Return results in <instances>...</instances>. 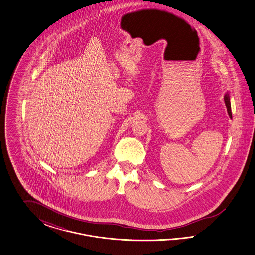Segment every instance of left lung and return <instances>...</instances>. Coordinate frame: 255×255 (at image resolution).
<instances>
[{"instance_id": "1", "label": "left lung", "mask_w": 255, "mask_h": 255, "mask_svg": "<svg viewBox=\"0 0 255 255\" xmlns=\"http://www.w3.org/2000/svg\"><path fill=\"white\" fill-rule=\"evenodd\" d=\"M224 103H225V106H226V108H227L228 115H229L230 118H232L231 103H230V95H229V93H225V95H224Z\"/></svg>"}]
</instances>
